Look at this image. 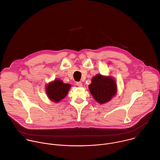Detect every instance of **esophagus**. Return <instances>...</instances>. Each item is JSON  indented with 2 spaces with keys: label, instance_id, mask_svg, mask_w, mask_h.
<instances>
[{
  "label": "esophagus",
  "instance_id": "obj_1",
  "mask_svg": "<svg viewBox=\"0 0 160 160\" xmlns=\"http://www.w3.org/2000/svg\"><path fill=\"white\" fill-rule=\"evenodd\" d=\"M76 84H77V85L78 87H82V83L81 82H77Z\"/></svg>",
  "mask_w": 160,
  "mask_h": 160
}]
</instances>
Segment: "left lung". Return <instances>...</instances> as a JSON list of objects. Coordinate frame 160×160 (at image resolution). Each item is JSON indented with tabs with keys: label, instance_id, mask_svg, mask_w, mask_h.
Segmentation results:
<instances>
[{
	"label": "left lung",
	"instance_id": "obj_1",
	"mask_svg": "<svg viewBox=\"0 0 160 160\" xmlns=\"http://www.w3.org/2000/svg\"><path fill=\"white\" fill-rule=\"evenodd\" d=\"M88 85L90 94L99 104L109 101L117 92V86L111 77H106L98 74L92 79Z\"/></svg>",
	"mask_w": 160,
	"mask_h": 160
}]
</instances>
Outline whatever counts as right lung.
<instances>
[{
    "label": "right lung",
    "instance_id": "right-lung-1",
    "mask_svg": "<svg viewBox=\"0 0 160 160\" xmlns=\"http://www.w3.org/2000/svg\"><path fill=\"white\" fill-rule=\"evenodd\" d=\"M70 87V84L64 83L62 80L56 79L46 86L45 90L51 101L59 102L66 96Z\"/></svg>",
    "mask_w": 160,
    "mask_h": 160
}]
</instances>
